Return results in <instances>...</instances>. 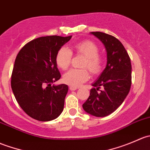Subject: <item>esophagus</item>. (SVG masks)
<instances>
[{
	"mask_svg": "<svg viewBox=\"0 0 150 150\" xmlns=\"http://www.w3.org/2000/svg\"><path fill=\"white\" fill-rule=\"evenodd\" d=\"M78 88L76 87V86H69V90L70 91H75Z\"/></svg>",
	"mask_w": 150,
	"mask_h": 150,
	"instance_id": "obj_1",
	"label": "esophagus"
}]
</instances>
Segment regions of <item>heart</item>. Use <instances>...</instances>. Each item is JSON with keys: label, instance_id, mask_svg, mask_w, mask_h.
Returning a JSON list of instances; mask_svg holds the SVG:
<instances>
[{"label": "heart", "instance_id": "b5f03b06", "mask_svg": "<svg viewBox=\"0 0 150 150\" xmlns=\"http://www.w3.org/2000/svg\"><path fill=\"white\" fill-rule=\"evenodd\" d=\"M74 50L77 54H81L86 57L83 67H88L93 74H98L101 72L103 67L102 59L99 57V48L90 40H83L74 44ZM72 53L69 48L62 46L58 50L56 55L55 61L57 65L60 69L65 70L69 67ZM90 73L87 69H72L66 72L63 76V81L66 84L71 86H78L88 81Z\"/></svg>", "mask_w": 150, "mask_h": 150}]
</instances>
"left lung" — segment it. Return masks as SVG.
<instances>
[{
    "label": "left lung",
    "mask_w": 150,
    "mask_h": 150,
    "mask_svg": "<svg viewBox=\"0 0 150 150\" xmlns=\"http://www.w3.org/2000/svg\"><path fill=\"white\" fill-rule=\"evenodd\" d=\"M90 34L97 38L105 47L107 65L91 86L90 96L83 104L88 114L105 117L115 111L126 98L131 85V59L121 42L116 38L101 33ZM101 87L100 92L97 91Z\"/></svg>",
    "instance_id": "left-lung-1"
}]
</instances>
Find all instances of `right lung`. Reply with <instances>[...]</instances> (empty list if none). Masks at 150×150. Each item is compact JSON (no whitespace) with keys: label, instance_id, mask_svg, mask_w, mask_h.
<instances>
[{"label":"right lung","instance_id":"obj_1","mask_svg":"<svg viewBox=\"0 0 150 150\" xmlns=\"http://www.w3.org/2000/svg\"><path fill=\"white\" fill-rule=\"evenodd\" d=\"M71 38L40 37L27 43L16 57L11 81L13 95L25 113L39 121L54 120L63 111L68 86L52 83L61 78L57 51Z\"/></svg>","mask_w":150,"mask_h":150}]
</instances>
